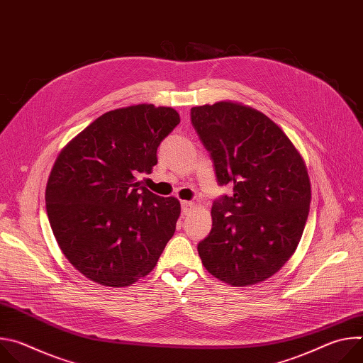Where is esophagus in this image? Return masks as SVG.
I'll use <instances>...</instances> for the list:
<instances>
[{"label":"esophagus","mask_w":363,"mask_h":363,"mask_svg":"<svg viewBox=\"0 0 363 363\" xmlns=\"http://www.w3.org/2000/svg\"><path fill=\"white\" fill-rule=\"evenodd\" d=\"M194 202H191V201H182L181 202V210H182V214L184 216H188L189 213H191V210L194 208Z\"/></svg>","instance_id":"34e87169"}]
</instances>
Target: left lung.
<instances>
[{"mask_svg":"<svg viewBox=\"0 0 363 363\" xmlns=\"http://www.w3.org/2000/svg\"><path fill=\"white\" fill-rule=\"evenodd\" d=\"M191 123L210 152L220 186L213 228L198 244L203 267L242 287L276 274L293 255L310 205L304 162L266 115L233 101L191 109Z\"/></svg>","mask_w":363,"mask_h":363,"instance_id":"obj_1","label":"left lung"}]
</instances>
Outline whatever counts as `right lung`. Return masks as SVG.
<instances>
[{"label":"right lung","mask_w":363,"mask_h":363,"mask_svg":"<svg viewBox=\"0 0 363 363\" xmlns=\"http://www.w3.org/2000/svg\"><path fill=\"white\" fill-rule=\"evenodd\" d=\"M179 123L172 108L136 105L91 122L57 157L45 208L67 260L101 286L126 287L149 274L172 238L179 201L136 178L158 164L161 142Z\"/></svg>","instance_id":"right-lung-1"}]
</instances>
